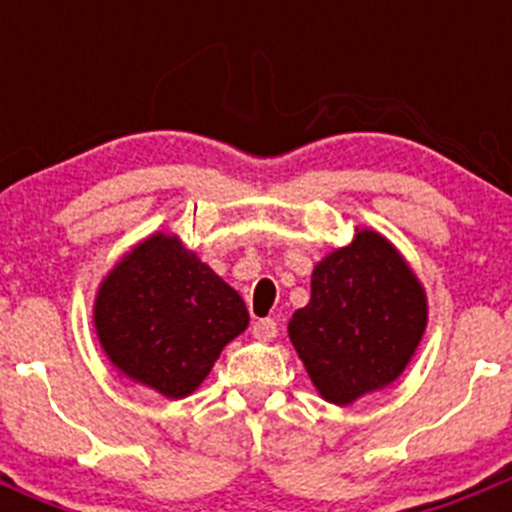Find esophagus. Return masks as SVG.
I'll list each match as a JSON object with an SVG mask.
<instances>
[{"label": "esophagus", "instance_id": "esophagus-1", "mask_svg": "<svg viewBox=\"0 0 512 512\" xmlns=\"http://www.w3.org/2000/svg\"><path fill=\"white\" fill-rule=\"evenodd\" d=\"M252 337L260 339V342H270V339L277 337V322L275 319H257L255 324H252Z\"/></svg>", "mask_w": 512, "mask_h": 512}]
</instances>
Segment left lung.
<instances>
[{
    "label": "left lung",
    "mask_w": 512,
    "mask_h": 512,
    "mask_svg": "<svg viewBox=\"0 0 512 512\" xmlns=\"http://www.w3.org/2000/svg\"><path fill=\"white\" fill-rule=\"evenodd\" d=\"M426 319V294L399 250L359 230L314 267L309 304L287 329L319 394L347 406L399 379Z\"/></svg>",
    "instance_id": "obj_1"
}]
</instances>
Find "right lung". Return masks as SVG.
Listing matches in <instances>:
<instances>
[{
    "instance_id": "right-lung-1",
    "label": "right lung",
    "mask_w": 512,
    "mask_h": 512,
    "mask_svg": "<svg viewBox=\"0 0 512 512\" xmlns=\"http://www.w3.org/2000/svg\"><path fill=\"white\" fill-rule=\"evenodd\" d=\"M247 322L240 294L163 232L108 272L94 307L98 342L111 364L168 399L193 394Z\"/></svg>"
}]
</instances>
